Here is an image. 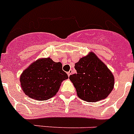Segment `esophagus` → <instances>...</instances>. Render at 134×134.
<instances>
[{"label": "esophagus", "mask_w": 134, "mask_h": 134, "mask_svg": "<svg viewBox=\"0 0 134 134\" xmlns=\"http://www.w3.org/2000/svg\"><path fill=\"white\" fill-rule=\"evenodd\" d=\"M71 73H72V70H71V69H70V70H69V71L67 72V75H68V76H69L71 74Z\"/></svg>", "instance_id": "esophagus-1"}]
</instances>
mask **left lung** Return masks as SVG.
Segmentation results:
<instances>
[{"label": "left lung", "mask_w": 134, "mask_h": 134, "mask_svg": "<svg viewBox=\"0 0 134 134\" xmlns=\"http://www.w3.org/2000/svg\"><path fill=\"white\" fill-rule=\"evenodd\" d=\"M74 67L76 72L69 79L80 99L97 102L106 98L114 89V75L93 52L81 58Z\"/></svg>", "instance_id": "1"}]
</instances>
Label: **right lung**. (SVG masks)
<instances>
[{
  "label": "right lung",
  "instance_id": "right-lung-1",
  "mask_svg": "<svg viewBox=\"0 0 134 134\" xmlns=\"http://www.w3.org/2000/svg\"><path fill=\"white\" fill-rule=\"evenodd\" d=\"M68 78L61 63L42 58L27 67L20 76V87L29 98L46 100L56 95L62 82Z\"/></svg>",
  "mask_w": 134,
  "mask_h": 134
}]
</instances>
